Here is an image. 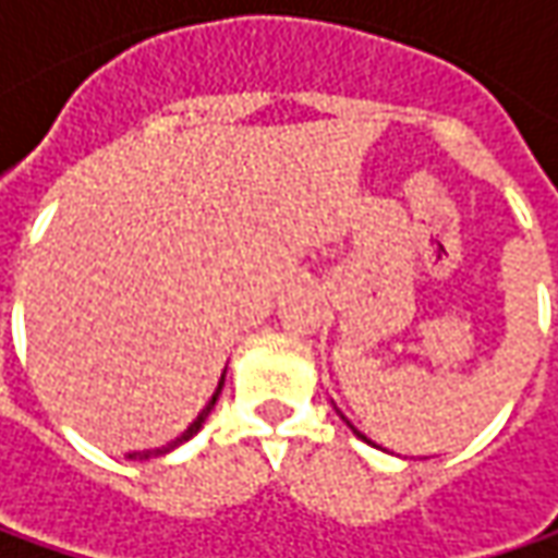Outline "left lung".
Here are the masks:
<instances>
[{
    "instance_id": "8db88e82",
    "label": "left lung",
    "mask_w": 558,
    "mask_h": 558,
    "mask_svg": "<svg viewBox=\"0 0 558 558\" xmlns=\"http://www.w3.org/2000/svg\"><path fill=\"white\" fill-rule=\"evenodd\" d=\"M338 416H341V413H338ZM341 418H344V416H341ZM344 422H348V418H344ZM348 425H351V422H348ZM351 432H354V435H356V438H363V440H366V435H360V432H356V428H354V425H351ZM366 444H369V440H366Z\"/></svg>"
}]
</instances>
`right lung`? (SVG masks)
I'll return each mask as SVG.
<instances>
[{"label": "right lung", "instance_id": "add662e5", "mask_svg": "<svg viewBox=\"0 0 558 558\" xmlns=\"http://www.w3.org/2000/svg\"><path fill=\"white\" fill-rule=\"evenodd\" d=\"M223 381H226V369L223 375H220V381H217V391H214V397L204 403V410L195 416V422L185 428L180 438H173L170 444H163V447H155V450H136V453H126V460H151V457H163V453H170V450H177L180 444H185L189 438H195L198 432H202V425L207 422V416H210V410H214V403H217V397H220V391H223Z\"/></svg>", "mask_w": 558, "mask_h": 558}]
</instances>
